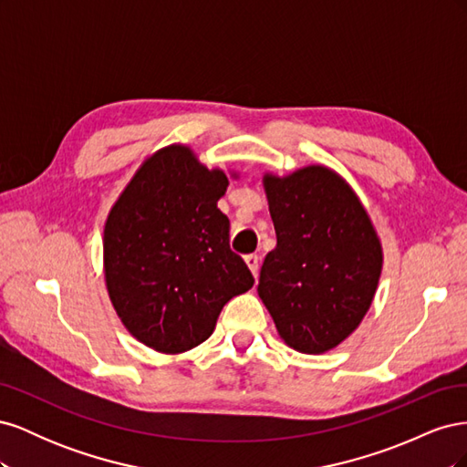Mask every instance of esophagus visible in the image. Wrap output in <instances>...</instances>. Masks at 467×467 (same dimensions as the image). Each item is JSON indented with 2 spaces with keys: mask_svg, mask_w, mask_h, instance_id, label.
Wrapping results in <instances>:
<instances>
[{
  "mask_svg": "<svg viewBox=\"0 0 467 467\" xmlns=\"http://www.w3.org/2000/svg\"><path fill=\"white\" fill-rule=\"evenodd\" d=\"M245 263L251 268V273L257 275V271H259V255H257V253H251V255H247Z\"/></svg>",
  "mask_w": 467,
  "mask_h": 467,
  "instance_id": "1",
  "label": "esophagus"
}]
</instances>
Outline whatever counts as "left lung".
<instances>
[{"instance_id":"8db88e82","label":"left lung","mask_w":467,"mask_h":467,"mask_svg":"<svg viewBox=\"0 0 467 467\" xmlns=\"http://www.w3.org/2000/svg\"><path fill=\"white\" fill-rule=\"evenodd\" d=\"M276 247L259 296L292 348L319 355L357 329L381 273V247L347 182L325 167L265 177Z\"/></svg>"}]
</instances>
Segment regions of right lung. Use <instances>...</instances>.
I'll list each match as a JSON object with an SVG mask.
<instances>
[{
	"mask_svg": "<svg viewBox=\"0 0 467 467\" xmlns=\"http://www.w3.org/2000/svg\"><path fill=\"white\" fill-rule=\"evenodd\" d=\"M225 187L222 171L171 146L138 169L110 210L109 296L126 329L155 350L175 355L206 341L222 307L255 282L216 206Z\"/></svg>",
	"mask_w": 467,
	"mask_h": 467,
	"instance_id": "obj_1",
	"label": "right lung"
}]
</instances>
